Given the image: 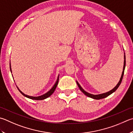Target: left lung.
<instances>
[{"mask_svg": "<svg viewBox=\"0 0 133 133\" xmlns=\"http://www.w3.org/2000/svg\"><path fill=\"white\" fill-rule=\"evenodd\" d=\"M125 56L124 55V67H123V72H122V76H121V78H120V79L119 83L117 84V85L112 90L108 92H106V93H103L102 94H99V95H92V94H89L88 92H87L86 91H84L83 88L81 87V86L79 85V84L77 83V85H78V87L79 88V90H80L83 92L85 94V95H87L88 97H90L91 98H93V99H103V98H105L106 97H107L109 95H110V94H112L113 92H114L117 90L119 87V85H120V84L122 83V81L123 79V75H124V69H125Z\"/></svg>", "mask_w": 133, "mask_h": 133, "instance_id": "8db88e82", "label": "left lung"}]
</instances>
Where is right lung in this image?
Returning <instances> with one entry per match:
<instances>
[{
  "label": "right lung",
  "instance_id": "obj_1",
  "mask_svg": "<svg viewBox=\"0 0 133 133\" xmlns=\"http://www.w3.org/2000/svg\"><path fill=\"white\" fill-rule=\"evenodd\" d=\"M10 70H11L10 66ZM58 82H59V77H58V78H57V81L56 82V83L55 84V85H54V87H53L51 89H50V90H49V91H48V92H46V93L45 94H43V95H42L41 96H28V95H25L24 94H23L22 92H21L20 90H19V91H20V92L24 96H26V97H27L28 98H30V99H31L43 100V99H46V98H48V97H49V96H50V95H51L53 93H54V92L55 91V89H56V87L57 85V84H58Z\"/></svg>",
  "mask_w": 133,
  "mask_h": 133
}]
</instances>
